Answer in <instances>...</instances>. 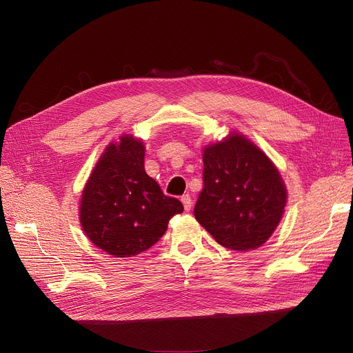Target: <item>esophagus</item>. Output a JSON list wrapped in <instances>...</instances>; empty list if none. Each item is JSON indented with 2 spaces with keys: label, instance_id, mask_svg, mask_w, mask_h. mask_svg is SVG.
<instances>
[{
  "label": "esophagus",
  "instance_id": "1",
  "mask_svg": "<svg viewBox=\"0 0 353 353\" xmlns=\"http://www.w3.org/2000/svg\"><path fill=\"white\" fill-rule=\"evenodd\" d=\"M181 203H183V206H184V210L186 212H190L192 210V205H193V201H192V197L189 196V194H184V196H181Z\"/></svg>",
  "mask_w": 353,
  "mask_h": 353
}]
</instances>
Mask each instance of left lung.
<instances>
[{
  "instance_id": "obj_1",
  "label": "left lung",
  "mask_w": 353,
  "mask_h": 353,
  "mask_svg": "<svg viewBox=\"0 0 353 353\" xmlns=\"http://www.w3.org/2000/svg\"><path fill=\"white\" fill-rule=\"evenodd\" d=\"M286 188L268 156L240 134L203 152V190L194 216L221 246L252 250L272 236L283 214Z\"/></svg>"
}]
</instances>
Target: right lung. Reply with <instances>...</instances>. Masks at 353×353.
<instances>
[{"label":"right lung","instance_id":"obj_1","mask_svg":"<svg viewBox=\"0 0 353 353\" xmlns=\"http://www.w3.org/2000/svg\"><path fill=\"white\" fill-rule=\"evenodd\" d=\"M183 212L144 170V145L132 136L111 143L92 170L81 197L80 221L92 243L116 257L150 249L169 220Z\"/></svg>","mask_w":353,"mask_h":353}]
</instances>
